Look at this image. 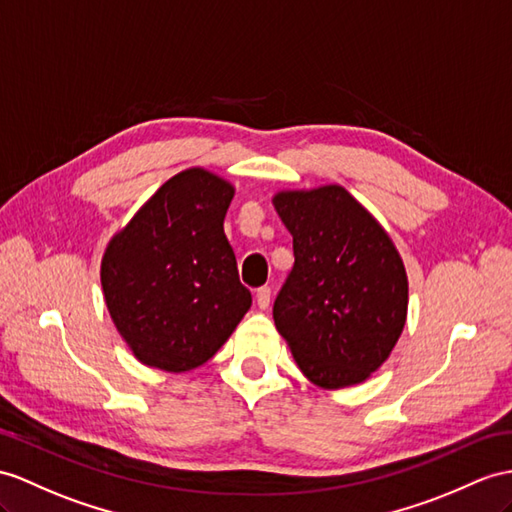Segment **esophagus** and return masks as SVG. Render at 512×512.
<instances>
[{"mask_svg": "<svg viewBox=\"0 0 512 512\" xmlns=\"http://www.w3.org/2000/svg\"><path fill=\"white\" fill-rule=\"evenodd\" d=\"M256 302H258V308L267 310L269 304H271V289L269 286H260V289L256 291Z\"/></svg>", "mask_w": 512, "mask_h": 512, "instance_id": "obj_1", "label": "esophagus"}]
</instances>
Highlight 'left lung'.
Masks as SVG:
<instances>
[{
  "mask_svg": "<svg viewBox=\"0 0 512 512\" xmlns=\"http://www.w3.org/2000/svg\"><path fill=\"white\" fill-rule=\"evenodd\" d=\"M273 206L295 254L273 304L278 332L313 384L365 382L406 323L408 278L391 236L339 184L282 191Z\"/></svg>",
  "mask_w": 512,
  "mask_h": 512,
  "instance_id": "8db88e82",
  "label": "left lung"
}]
</instances>
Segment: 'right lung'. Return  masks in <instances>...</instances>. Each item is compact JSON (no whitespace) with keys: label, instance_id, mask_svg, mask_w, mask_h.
Segmentation results:
<instances>
[{"label":"right lung","instance_id":"add662e5","mask_svg":"<svg viewBox=\"0 0 512 512\" xmlns=\"http://www.w3.org/2000/svg\"><path fill=\"white\" fill-rule=\"evenodd\" d=\"M232 197L230 182L186 169L108 243V313L143 365L173 373L204 365L252 306L223 232Z\"/></svg>","mask_w":512,"mask_h":512}]
</instances>
